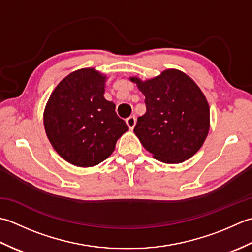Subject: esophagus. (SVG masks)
Listing matches in <instances>:
<instances>
[{
  "label": "esophagus",
  "mask_w": 252,
  "mask_h": 252,
  "mask_svg": "<svg viewBox=\"0 0 252 252\" xmlns=\"http://www.w3.org/2000/svg\"><path fill=\"white\" fill-rule=\"evenodd\" d=\"M126 123H127L128 127H129V129H133V127H135V125H136V116H133V115L129 116L126 120Z\"/></svg>",
  "instance_id": "1"
}]
</instances>
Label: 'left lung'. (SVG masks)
Segmentation results:
<instances>
[{
	"mask_svg": "<svg viewBox=\"0 0 252 252\" xmlns=\"http://www.w3.org/2000/svg\"><path fill=\"white\" fill-rule=\"evenodd\" d=\"M131 80L146 96L147 111L133 128L142 146L164 163L190 158L203 145L210 126L209 104L199 87L176 69L145 83Z\"/></svg>",
	"mask_w": 252,
	"mask_h": 252,
	"instance_id": "1",
	"label": "left lung"
}]
</instances>
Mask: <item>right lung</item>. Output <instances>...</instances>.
Masks as SVG:
<instances>
[{
    "mask_svg": "<svg viewBox=\"0 0 252 252\" xmlns=\"http://www.w3.org/2000/svg\"><path fill=\"white\" fill-rule=\"evenodd\" d=\"M104 80L94 68L76 70L58 85L45 107L44 127L51 145L76 166H94L105 160L128 130L115 104L104 99Z\"/></svg>",
    "mask_w": 252,
    "mask_h": 252,
    "instance_id": "add662e5",
    "label": "right lung"
}]
</instances>
